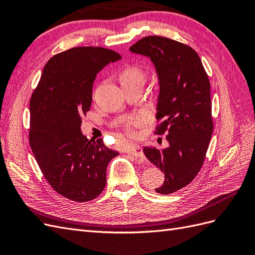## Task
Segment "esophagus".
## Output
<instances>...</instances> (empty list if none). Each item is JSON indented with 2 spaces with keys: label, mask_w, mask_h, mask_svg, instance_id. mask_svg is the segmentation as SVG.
<instances>
[{
  "label": "esophagus",
  "mask_w": 255,
  "mask_h": 255,
  "mask_svg": "<svg viewBox=\"0 0 255 255\" xmlns=\"http://www.w3.org/2000/svg\"><path fill=\"white\" fill-rule=\"evenodd\" d=\"M128 153L132 154V155H134L136 157H143V152H142L141 146L138 144H132L130 146H128Z\"/></svg>",
  "instance_id": "34e87169"
}]
</instances>
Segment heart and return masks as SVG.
I'll return each instance as SVG.
<instances>
[{
	"label": "heart",
	"mask_w": 255,
	"mask_h": 255,
	"mask_svg": "<svg viewBox=\"0 0 255 255\" xmlns=\"http://www.w3.org/2000/svg\"><path fill=\"white\" fill-rule=\"evenodd\" d=\"M144 79V75L140 69H138L136 67H128L126 68L125 70L121 72L120 75V80L121 84H129V83H136L139 82L142 83ZM144 121V116L143 115H137L135 117H133L129 121V125L127 127V133L129 136H135L136 135V129L135 126L140 125Z\"/></svg>",
	"instance_id": "heart-1"
}]
</instances>
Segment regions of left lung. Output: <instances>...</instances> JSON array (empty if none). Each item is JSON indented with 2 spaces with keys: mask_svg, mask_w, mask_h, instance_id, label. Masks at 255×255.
Listing matches in <instances>:
<instances>
[{
  "mask_svg": "<svg viewBox=\"0 0 255 255\" xmlns=\"http://www.w3.org/2000/svg\"><path fill=\"white\" fill-rule=\"evenodd\" d=\"M129 52L148 57L158 81L156 134L167 132L163 150L144 146L143 153L165 174L155 188L169 195L188 185L201 169L213 134L211 85L195 50L169 38L144 37Z\"/></svg>",
  "mask_w": 255,
  "mask_h": 255,
  "instance_id": "1",
  "label": "left lung"
}]
</instances>
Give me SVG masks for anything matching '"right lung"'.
I'll use <instances>...</instances> for the list:
<instances>
[{
    "instance_id": "right-lung-1",
    "label": "right lung",
    "mask_w": 255,
    "mask_h": 255,
    "mask_svg": "<svg viewBox=\"0 0 255 255\" xmlns=\"http://www.w3.org/2000/svg\"><path fill=\"white\" fill-rule=\"evenodd\" d=\"M120 59L99 47L59 53L44 66L30 98V148L54 190L72 201H91L101 194L107 165L118 155L102 139L89 140L81 123L90 110L97 74Z\"/></svg>"
}]
</instances>
